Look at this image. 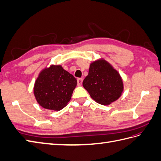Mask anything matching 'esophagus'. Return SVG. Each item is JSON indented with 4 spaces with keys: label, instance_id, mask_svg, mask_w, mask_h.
Instances as JSON below:
<instances>
[{
    "label": "esophagus",
    "instance_id": "esophagus-1",
    "mask_svg": "<svg viewBox=\"0 0 161 161\" xmlns=\"http://www.w3.org/2000/svg\"><path fill=\"white\" fill-rule=\"evenodd\" d=\"M77 82H78V86H81L82 83H83V78H78L77 79Z\"/></svg>",
    "mask_w": 161,
    "mask_h": 161
}]
</instances>
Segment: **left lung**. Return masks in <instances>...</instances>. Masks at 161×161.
<instances>
[{"instance_id":"left-lung-1","label":"left lung","mask_w":161,"mask_h":161,"mask_svg":"<svg viewBox=\"0 0 161 161\" xmlns=\"http://www.w3.org/2000/svg\"><path fill=\"white\" fill-rule=\"evenodd\" d=\"M83 85L92 98L103 105H109L118 100L124 91L119 73L103 58L90 64Z\"/></svg>"}]
</instances>
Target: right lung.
Instances as JSON below:
<instances>
[{
  "mask_svg": "<svg viewBox=\"0 0 161 161\" xmlns=\"http://www.w3.org/2000/svg\"><path fill=\"white\" fill-rule=\"evenodd\" d=\"M77 80L61 65H47L39 73L35 80L33 93L42 107L58 111L68 104Z\"/></svg>",
  "mask_w": 161,
  "mask_h": 161,
  "instance_id": "add662e5",
  "label": "right lung"
}]
</instances>
